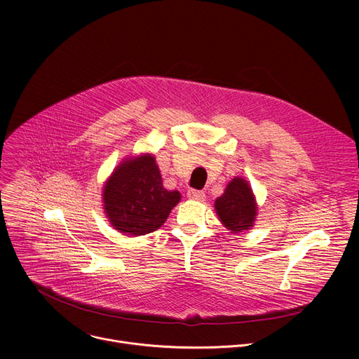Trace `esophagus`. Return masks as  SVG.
Segmentation results:
<instances>
[{"mask_svg": "<svg viewBox=\"0 0 359 359\" xmlns=\"http://www.w3.org/2000/svg\"><path fill=\"white\" fill-rule=\"evenodd\" d=\"M187 197L191 198V200H197V201H201L204 200V191L201 190H196V189H190L187 191Z\"/></svg>", "mask_w": 359, "mask_h": 359, "instance_id": "esophagus-1", "label": "esophagus"}]
</instances>
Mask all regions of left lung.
<instances>
[{"instance_id": "1", "label": "left lung", "mask_w": 359, "mask_h": 359, "mask_svg": "<svg viewBox=\"0 0 359 359\" xmlns=\"http://www.w3.org/2000/svg\"><path fill=\"white\" fill-rule=\"evenodd\" d=\"M215 206L222 223L233 233L248 230L257 212L251 189L241 177H236L227 184L223 196L216 198Z\"/></svg>"}]
</instances>
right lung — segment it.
Listing matches in <instances>:
<instances>
[{
  "mask_svg": "<svg viewBox=\"0 0 359 359\" xmlns=\"http://www.w3.org/2000/svg\"><path fill=\"white\" fill-rule=\"evenodd\" d=\"M179 200L177 190L163 187L159 168L150 155L123 162L104 189L109 222L129 236H144L159 229Z\"/></svg>",
  "mask_w": 359,
  "mask_h": 359,
  "instance_id": "add662e5",
  "label": "right lung"
}]
</instances>
